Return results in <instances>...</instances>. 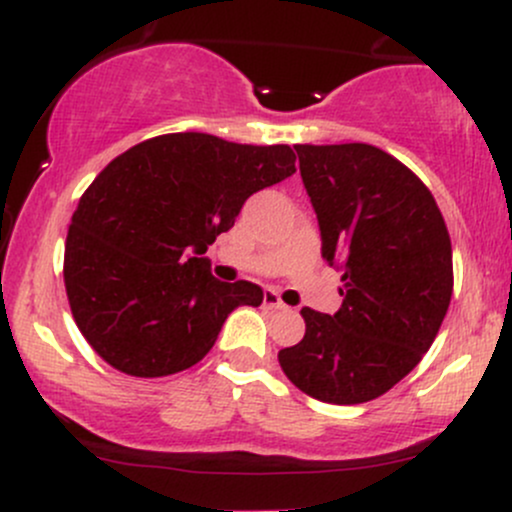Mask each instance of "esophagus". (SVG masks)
<instances>
[{"instance_id": "obj_1", "label": "esophagus", "mask_w": 512, "mask_h": 512, "mask_svg": "<svg viewBox=\"0 0 512 512\" xmlns=\"http://www.w3.org/2000/svg\"><path fill=\"white\" fill-rule=\"evenodd\" d=\"M264 308L269 310H286V303L276 291H264Z\"/></svg>"}]
</instances>
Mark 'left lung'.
I'll return each instance as SVG.
<instances>
[{
  "mask_svg": "<svg viewBox=\"0 0 512 512\" xmlns=\"http://www.w3.org/2000/svg\"><path fill=\"white\" fill-rule=\"evenodd\" d=\"M322 257L342 308H303L305 337L279 351L298 390L327 404L385 395L431 349L452 296L450 233L431 190L370 144H296Z\"/></svg>",
  "mask_w": 512,
  "mask_h": 512,
  "instance_id": "obj_1",
  "label": "left lung"
}]
</instances>
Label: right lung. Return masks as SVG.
<instances>
[{
	"label": "right lung",
	"instance_id": "1",
	"mask_svg": "<svg viewBox=\"0 0 512 512\" xmlns=\"http://www.w3.org/2000/svg\"><path fill=\"white\" fill-rule=\"evenodd\" d=\"M296 173L291 146L236 144L175 132L132 146L81 195L64 289L74 322L105 363L163 378L209 354L238 305H260L250 281L214 279L202 257L245 199Z\"/></svg>",
	"mask_w": 512,
	"mask_h": 512
}]
</instances>
